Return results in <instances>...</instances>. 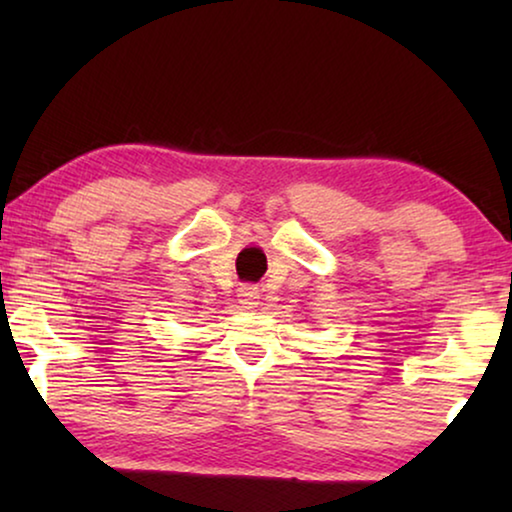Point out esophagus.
<instances>
[{
    "label": "esophagus",
    "mask_w": 512,
    "mask_h": 512,
    "mask_svg": "<svg viewBox=\"0 0 512 512\" xmlns=\"http://www.w3.org/2000/svg\"><path fill=\"white\" fill-rule=\"evenodd\" d=\"M237 296H240V303L244 305V307H256L258 305V289L256 286H240V293H237Z\"/></svg>",
    "instance_id": "obj_1"
}]
</instances>
